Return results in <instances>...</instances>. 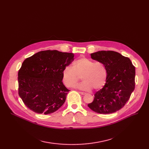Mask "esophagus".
Segmentation results:
<instances>
[{
  "instance_id": "1",
  "label": "esophagus",
  "mask_w": 149,
  "mask_h": 149,
  "mask_svg": "<svg viewBox=\"0 0 149 149\" xmlns=\"http://www.w3.org/2000/svg\"><path fill=\"white\" fill-rule=\"evenodd\" d=\"M79 93H80V94H81V95H85L86 94V93L83 92H79Z\"/></svg>"
}]
</instances>
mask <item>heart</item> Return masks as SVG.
<instances>
[{
  "mask_svg": "<svg viewBox=\"0 0 149 149\" xmlns=\"http://www.w3.org/2000/svg\"><path fill=\"white\" fill-rule=\"evenodd\" d=\"M81 77L83 81L75 86L81 90L95 91L102 89L106 83L107 70L100 63L87 58H80L75 61L72 66L65 67L62 71V81L68 88L72 87Z\"/></svg>",
  "mask_w": 149,
  "mask_h": 149,
  "instance_id": "heart-1",
  "label": "heart"
}]
</instances>
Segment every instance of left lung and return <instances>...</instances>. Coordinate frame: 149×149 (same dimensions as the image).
<instances>
[{
    "mask_svg": "<svg viewBox=\"0 0 149 149\" xmlns=\"http://www.w3.org/2000/svg\"><path fill=\"white\" fill-rule=\"evenodd\" d=\"M91 57L104 66L107 79L104 86L95 93L94 100L88 107L101 114L119 111L134 91L135 66L129 58L112 51H98L91 54Z\"/></svg>",
    "mask_w": 149,
    "mask_h": 149,
    "instance_id": "left-lung-1",
    "label": "left lung"
}]
</instances>
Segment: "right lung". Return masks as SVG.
<instances>
[{
    "instance_id": "obj_1",
    "label": "right lung",
    "mask_w": 149,
    "mask_h": 149,
    "mask_svg": "<svg viewBox=\"0 0 149 149\" xmlns=\"http://www.w3.org/2000/svg\"><path fill=\"white\" fill-rule=\"evenodd\" d=\"M74 57L72 53L47 50L24 60L18 72L19 95L28 108L47 115L64 104L69 90L62 82V71Z\"/></svg>"
}]
</instances>
